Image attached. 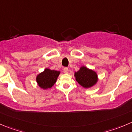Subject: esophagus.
Here are the masks:
<instances>
[{
	"mask_svg": "<svg viewBox=\"0 0 132 132\" xmlns=\"http://www.w3.org/2000/svg\"><path fill=\"white\" fill-rule=\"evenodd\" d=\"M68 71H69V70H68V68H64V72L65 73H68Z\"/></svg>",
	"mask_w": 132,
	"mask_h": 132,
	"instance_id": "1",
	"label": "esophagus"
}]
</instances>
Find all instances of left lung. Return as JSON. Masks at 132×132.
Wrapping results in <instances>:
<instances>
[{
  "mask_svg": "<svg viewBox=\"0 0 132 132\" xmlns=\"http://www.w3.org/2000/svg\"><path fill=\"white\" fill-rule=\"evenodd\" d=\"M76 81L84 88H90L98 82V75L93 70L82 66L74 73Z\"/></svg>",
  "mask_w": 132,
  "mask_h": 132,
  "instance_id": "left-lung-1",
  "label": "left lung"
}]
</instances>
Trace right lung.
<instances>
[{
	"label": "right lung",
	"instance_id": "obj_1",
	"mask_svg": "<svg viewBox=\"0 0 132 132\" xmlns=\"http://www.w3.org/2000/svg\"><path fill=\"white\" fill-rule=\"evenodd\" d=\"M60 73H61L60 71H55L49 68H45L44 71L37 75L36 81L37 85L43 89H48L51 88L56 82Z\"/></svg>",
	"mask_w": 132,
	"mask_h": 132
}]
</instances>
